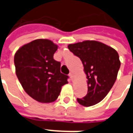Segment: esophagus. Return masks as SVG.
<instances>
[{
	"instance_id": "1",
	"label": "esophagus",
	"mask_w": 133,
	"mask_h": 133,
	"mask_svg": "<svg viewBox=\"0 0 133 133\" xmlns=\"http://www.w3.org/2000/svg\"><path fill=\"white\" fill-rule=\"evenodd\" d=\"M69 76L71 77V80H73V79H74V74L73 72H71V73L69 74Z\"/></svg>"
}]
</instances>
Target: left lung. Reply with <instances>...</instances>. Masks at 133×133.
<instances>
[{
    "instance_id": "8db88e82",
    "label": "left lung",
    "mask_w": 133,
    "mask_h": 133,
    "mask_svg": "<svg viewBox=\"0 0 133 133\" xmlns=\"http://www.w3.org/2000/svg\"><path fill=\"white\" fill-rule=\"evenodd\" d=\"M68 48L79 57L88 79V94L82 98H77V102L85 107L98 104L116 80L121 65L118 54L112 47L96 40L70 44Z\"/></svg>"
}]
</instances>
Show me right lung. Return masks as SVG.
Listing matches in <instances>:
<instances>
[{"mask_svg":"<svg viewBox=\"0 0 133 133\" xmlns=\"http://www.w3.org/2000/svg\"><path fill=\"white\" fill-rule=\"evenodd\" d=\"M58 45L47 39H35L15 53V73L25 93L41 103L58 98L68 76L60 72V62L54 59Z\"/></svg>","mask_w":133,"mask_h":133,"instance_id":"add662e5","label":"right lung"}]
</instances>
